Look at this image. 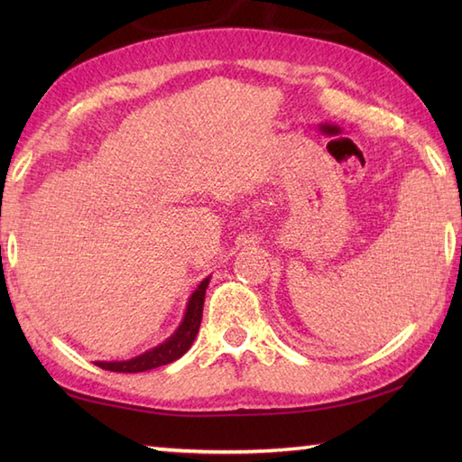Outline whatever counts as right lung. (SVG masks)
Returning a JSON list of instances; mask_svg holds the SVG:
<instances>
[{"instance_id":"right-lung-1","label":"right lung","mask_w":462,"mask_h":462,"mask_svg":"<svg viewBox=\"0 0 462 462\" xmlns=\"http://www.w3.org/2000/svg\"><path fill=\"white\" fill-rule=\"evenodd\" d=\"M210 278L200 282V286L194 290V293L189 300V306H186L184 319L172 336L166 339L161 346L152 347L151 351H144L143 356H136L126 361H95V365L106 371H116V373H139V371H149L161 365H169V363L182 357L186 351L190 349L192 341L196 339V333H199L200 321H202V306H204V296L206 288H208Z\"/></svg>"}]
</instances>
